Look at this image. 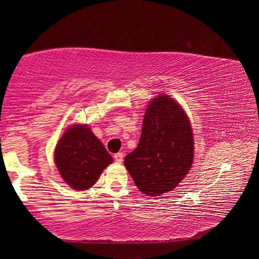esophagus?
<instances>
[{
	"mask_svg": "<svg viewBox=\"0 0 259 259\" xmlns=\"http://www.w3.org/2000/svg\"><path fill=\"white\" fill-rule=\"evenodd\" d=\"M123 153H116V154L115 155H114V160H115L116 162H117V163H121V162L122 161H123Z\"/></svg>",
	"mask_w": 259,
	"mask_h": 259,
	"instance_id": "34e87169",
	"label": "esophagus"
}]
</instances>
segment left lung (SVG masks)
<instances>
[{
	"mask_svg": "<svg viewBox=\"0 0 259 259\" xmlns=\"http://www.w3.org/2000/svg\"><path fill=\"white\" fill-rule=\"evenodd\" d=\"M194 156L191 122L176 100L160 95L147 105L138 146L124 159L136 186L160 196L178 186Z\"/></svg>",
	"mask_w": 259,
	"mask_h": 259,
	"instance_id": "left-lung-1",
	"label": "left lung"
}]
</instances>
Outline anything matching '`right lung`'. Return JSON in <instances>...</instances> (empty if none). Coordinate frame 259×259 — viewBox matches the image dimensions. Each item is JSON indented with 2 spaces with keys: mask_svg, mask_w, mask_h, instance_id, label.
I'll return each mask as SVG.
<instances>
[{
  "mask_svg": "<svg viewBox=\"0 0 259 259\" xmlns=\"http://www.w3.org/2000/svg\"><path fill=\"white\" fill-rule=\"evenodd\" d=\"M112 162L113 157L87 124L69 126L55 150V163L61 178L76 191L95 185Z\"/></svg>",
  "mask_w": 259,
  "mask_h": 259,
  "instance_id": "1",
  "label": "right lung"
}]
</instances>
